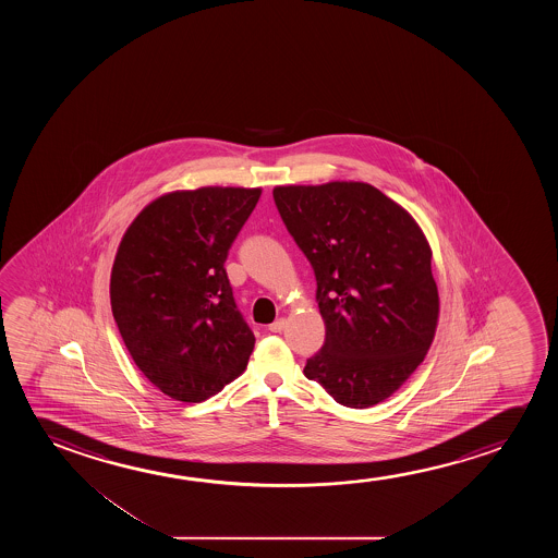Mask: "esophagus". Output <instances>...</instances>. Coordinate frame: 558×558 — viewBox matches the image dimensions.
<instances>
[{"label":"esophagus","instance_id":"esophagus-1","mask_svg":"<svg viewBox=\"0 0 558 558\" xmlns=\"http://www.w3.org/2000/svg\"><path fill=\"white\" fill-rule=\"evenodd\" d=\"M283 328H286V320L280 318V320L272 322V324L268 326V331H272V333H280Z\"/></svg>","mask_w":558,"mask_h":558}]
</instances>
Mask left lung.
Masks as SVG:
<instances>
[{"mask_svg":"<svg viewBox=\"0 0 558 558\" xmlns=\"http://www.w3.org/2000/svg\"><path fill=\"white\" fill-rule=\"evenodd\" d=\"M275 204L316 278L326 341L305 375L369 408L420 366L435 337L430 247L410 214L366 183L276 186Z\"/></svg>","mask_w":558,"mask_h":558,"instance_id":"1","label":"left lung"}]
</instances>
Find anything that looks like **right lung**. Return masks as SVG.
<instances>
[{"label":"right lung","mask_w":558,"mask_h":558,"mask_svg":"<svg viewBox=\"0 0 558 558\" xmlns=\"http://www.w3.org/2000/svg\"><path fill=\"white\" fill-rule=\"evenodd\" d=\"M259 189L206 186L154 199L123 234L110 303L148 381L181 402L214 397L244 372L255 336L225 270Z\"/></svg>","instance_id":"obj_1"}]
</instances>
